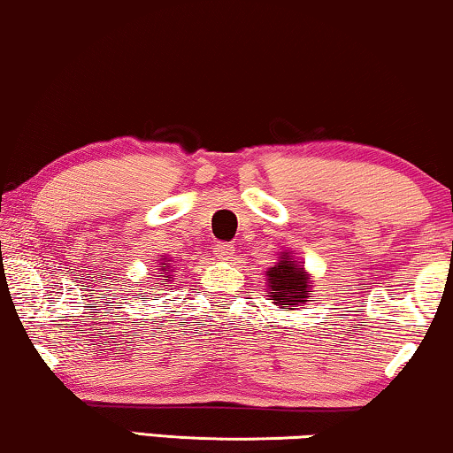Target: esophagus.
I'll return each instance as SVG.
<instances>
[{
  "instance_id": "obj_1",
  "label": "esophagus",
  "mask_w": 453,
  "mask_h": 453,
  "mask_svg": "<svg viewBox=\"0 0 453 453\" xmlns=\"http://www.w3.org/2000/svg\"><path fill=\"white\" fill-rule=\"evenodd\" d=\"M234 253V247L231 243H216L214 245V256L219 259H228Z\"/></svg>"
}]
</instances>
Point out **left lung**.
Listing matches in <instances>:
<instances>
[{
    "label": "left lung",
    "mask_w": 453,
    "mask_h": 453,
    "mask_svg": "<svg viewBox=\"0 0 453 453\" xmlns=\"http://www.w3.org/2000/svg\"><path fill=\"white\" fill-rule=\"evenodd\" d=\"M265 276H268L270 301H274V305L287 309V311L293 307L305 305L307 296L313 293L311 278H309L301 262L295 264L293 256H288V253L280 256V262L265 272Z\"/></svg>",
    "instance_id": "left-lung-1"
}]
</instances>
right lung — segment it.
Returning <instances> with one entry per match:
<instances>
[{
	"label": "right lung",
	"instance_id": "right-lung-1",
	"mask_svg": "<svg viewBox=\"0 0 453 453\" xmlns=\"http://www.w3.org/2000/svg\"><path fill=\"white\" fill-rule=\"evenodd\" d=\"M171 262V259H166V257H163V262H160L158 264V270L160 272H165V276H163V280H165V287H169V282H171V268H173V265L169 264ZM158 284V282H157Z\"/></svg>",
	"mask_w": 453,
	"mask_h": 453
}]
</instances>
